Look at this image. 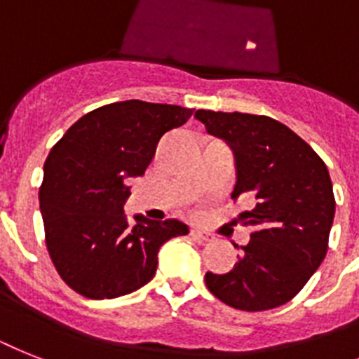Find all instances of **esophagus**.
<instances>
[{"instance_id":"obj_1","label":"esophagus","mask_w":359,"mask_h":359,"mask_svg":"<svg viewBox=\"0 0 359 359\" xmlns=\"http://www.w3.org/2000/svg\"><path fill=\"white\" fill-rule=\"evenodd\" d=\"M191 236H194L195 240H199V241H212V240H214V236L210 234V232H206V230H191Z\"/></svg>"}]
</instances>
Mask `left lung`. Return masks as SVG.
Wrapping results in <instances>:
<instances>
[{
    "label": "left lung",
    "instance_id": "1",
    "mask_svg": "<svg viewBox=\"0 0 359 359\" xmlns=\"http://www.w3.org/2000/svg\"><path fill=\"white\" fill-rule=\"evenodd\" d=\"M195 118L234 151L232 197L247 194L256 201L240 215L255 229L240 260L226 275L206 273V287L236 310L278 308L304 287L328 250L336 199L326 164L269 116L197 110Z\"/></svg>",
    "mask_w": 359,
    "mask_h": 359
}]
</instances>
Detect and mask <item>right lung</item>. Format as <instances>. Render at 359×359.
Wrapping results in <instances>:
<instances>
[{
    "label": "right lung",
    "instance_id": "obj_1",
    "mask_svg": "<svg viewBox=\"0 0 359 359\" xmlns=\"http://www.w3.org/2000/svg\"><path fill=\"white\" fill-rule=\"evenodd\" d=\"M194 114L177 104L119 101L84 114L49 151L40 186L46 245L66 284L86 299L140 290L158 265V249L186 236L179 219L123 212L130 177L144 175L160 138Z\"/></svg>",
    "mask_w": 359,
    "mask_h": 359
}]
</instances>
